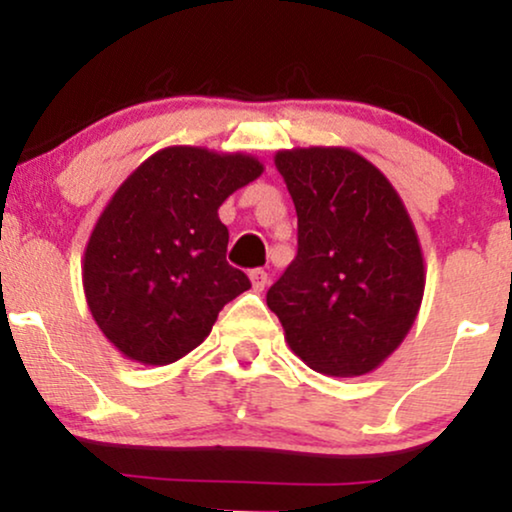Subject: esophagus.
<instances>
[{"label":"esophagus","instance_id":"obj_1","mask_svg":"<svg viewBox=\"0 0 512 512\" xmlns=\"http://www.w3.org/2000/svg\"><path fill=\"white\" fill-rule=\"evenodd\" d=\"M250 281H252V291L260 293V291H264V286H267L269 276H267V272H264V269H252Z\"/></svg>","mask_w":512,"mask_h":512}]
</instances>
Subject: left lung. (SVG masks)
<instances>
[{
  "label": "left lung",
  "mask_w": 512,
  "mask_h": 512,
  "mask_svg": "<svg viewBox=\"0 0 512 512\" xmlns=\"http://www.w3.org/2000/svg\"><path fill=\"white\" fill-rule=\"evenodd\" d=\"M298 214V255L269 289L289 349L308 368L358 378L404 342L426 264L402 197L349 146L274 154Z\"/></svg>",
  "instance_id": "obj_1"
}]
</instances>
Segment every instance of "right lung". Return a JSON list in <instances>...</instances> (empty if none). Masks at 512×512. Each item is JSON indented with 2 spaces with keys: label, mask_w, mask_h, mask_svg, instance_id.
<instances>
[{
  "label": "right lung",
  "mask_w": 512,
  "mask_h": 512,
  "mask_svg": "<svg viewBox=\"0 0 512 512\" xmlns=\"http://www.w3.org/2000/svg\"><path fill=\"white\" fill-rule=\"evenodd\" d=\"M262 173L243 151L180 144L151 154L113 192L88 236L81 281L98 330L122 356L175 363L250 289L226 262L219 207Z\"/></svg>",
  "instance_id": "1"
}]
</instances>
